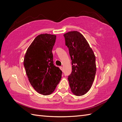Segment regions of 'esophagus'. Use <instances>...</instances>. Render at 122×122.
<instances>
[{
  "label": "esophagus",
  "mask_w": 122,
  "mask_h": 122,
  "mask_svg": "<svg viewBox=\"0 0 122 122\" xmlns=\"http://www.w3.org/2000/svg\"><path fill=\"white\" fill-rule=\"evenodd\" d=\"M60 69L61 71H63V67H62V66H60Z\"/></svg>",
  "instance_id": "1"
}]
</instances>
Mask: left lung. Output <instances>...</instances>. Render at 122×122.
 <instances>
[{"mask_svg":"<svg viewBox=\"0 0 122 122\" xmlns=\"http://www.w3.org/2000/svg\"><path fill=\"white\" fill-rule=\"evenodd\" d=\"M63 35L72 60V72L68 76L71 90L76 96H83L89 91L95 80L96 56L80 32L71 31Z\"/></svg>","mask_w":122,"mask_h":122,"instance_id":"left-lung-1","label":"left lung"}]
</instances>
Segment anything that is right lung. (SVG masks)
Instances as JSON below:
<instances>
[{
	"label": "right lung",
	"mask_w": 122,
	"mask_h": 122,
	"mask_svg": "<svg viewBox=\"0 0 122 122\" xmlns=\"http://www.w3.org/2000/svg\"><path fill=\"white\" fill-rule=\"evenodd\" d=\"M56 35L42 34L34 39L27 48L24 66L31 85L37 92L49 95L60 81L62 71L53 64L52 50Z\"/></svg>",
	"instance_id": "obj_1"
}]
</instances>
